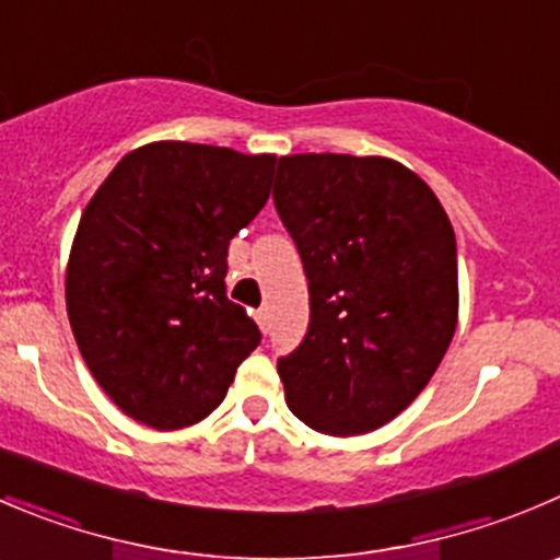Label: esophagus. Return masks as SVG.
Segmentation results:
<instances>
[{
    "label": "esophagus",
    "instance_id": "1",
    "mask_svg": "<svg viewBox=\"0 0 560 560\" xmlns=\"http://www.w3.org/2000/svg\"><path fill=\"white\" fill-rule=\"evenodd\" d=\"M254 319H257L259 328L268 330V325H270V314H268V308H257V314H254Z\"/></svg>",
    "mask_w": 560,
    "mask_h": 560
}]
</instances>
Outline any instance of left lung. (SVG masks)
I'll list each match as a JSON object with an SVG mask.
<instances>
[{"label": "left lung", "instance_id": "left-lung-1", "mask_svg": "<svg viewBox=\"0 0 560 560\" xmlns=\"http://www.w3.org/2000/svg\"><path fill=\"white\" fill-rule=\"evenodd\" d=\"M273 202L308 279V330L279 358L287 407L323 435L388 424L457 330V241L432 188L380 155L279 159Z\"/></svg>", "mask_w": 560, "mask_h": 560}]
</instances>
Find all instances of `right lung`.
I'll return each instance as SVG.
<instances>
[{"label":"right lung","instance_id":"1","mask_svg":"<svg viewBox=\"0 0 560 560\" xmlns=\"http://www.w3.org/2000/svg\"><path fill=\"white\" fill-rule=\"evenodd\" d=\"M273 164L213 144H144L81 213L65 273L70 328L133 421L161 432L202 421L262 339L224 276L230 241L268 202Z\"/></svg>","mask_w":560,"mask_h":560}]
</instances>
